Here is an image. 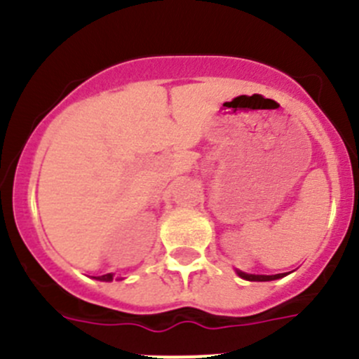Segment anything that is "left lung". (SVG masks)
<instances>
[{"label":"left lung","instance_id":"1","mask_svg":"<svg viewBox=\"0 0 359 359\" xmlns=\"http://www.w3.org/2000/svg\"><path fill=\"white\" fill-rule=\"evenodd\" d=\"M236 276L242 277V279L250 280V283H268V280H277L283 279L284 273H276V276H256V273H245L242 270H235Z\"/></svg>","mask_w":359,"mask_h":359}]
</instances>
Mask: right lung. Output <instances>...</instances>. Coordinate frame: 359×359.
I'll return each mask as SVG.
<instances>
[{"label":"right lung","instance_id":"obj_1","mask_svg":"<svg viewBox=\"0 0 359 359\" xmlns=\"http://www.w3.org/2000/svg\"><path fill=\"white\" fill-rule=\"evenodd\" d=\"M98 280H103V283H112V280H114V273H107V276L98 277Z\"/></svg>","mask_w":359,"mask_h":359}]
</instances>
